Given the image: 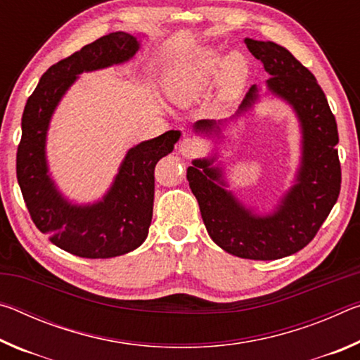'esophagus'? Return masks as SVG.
<instances>
[{
	"label": "esophagus",
	"instance_id": "34e87169",
	"mask_svg": "<svg viewBox=\"0 0 360 360\" xmlns=\"http://www.w3.org/2000/svg\"><path fill=\"white\" fill-rule=\"evenodd\" d=\"M179 152L184 157H187V158H195V157H198L203 152V144L197 138L187 136V138H184L181 141Z\"/></svg>",
	"mask_w": 360,
	"mask_h": 360
}]
</instances>
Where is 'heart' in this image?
Listing matches in <instances>:
<instances>
[{"instance_id":"1","label":"heart","mask_w":360,"mask_h":360,"mask_svg":"<svg viewBox=\"0 0 360 360\" xmlns=\"http://www.w3.org/2000/svg\"><path fill=\"white\" fill-rule=\"evenodd\" d=\"M219 72V82L227 96H236L248 77V62L240 53H230L221 62L214 51H200L176 65L169 79V96L176 103H188L214 81Z\"/></svg>"}]
</instances>
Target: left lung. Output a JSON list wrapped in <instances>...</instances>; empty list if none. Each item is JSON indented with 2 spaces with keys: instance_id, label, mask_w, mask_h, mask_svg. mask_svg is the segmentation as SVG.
<instances>
[{
  "instance_id": "left-lung-1",
  "label": "left lung",
  "mask_w": 360,
  "mask_h": 360,
  "mask_svg": "<svg viewBox=\"0 0 360 360\" xmlns=\"http://www.w3.org/2000/svg\"><path fill=\"white\" fill-rule=\"evenodd\" d=\"M245 42L270 75L266 81L270 92L288 100L300 119L303 157L297 184L273 214L255 216L218 186H224L222 173L211 168L212 158L193 160V167L187 168V181L206 230L217 246L241 259L276 260L307 246L337 203L341 187L337 120L313 72L288 49L271 41ZM255 100L257 89L252 85L238 114L251 108ZM214 129L217 125L211 120L195 124L198 131Z\"/></svg>"
}]
</instances>
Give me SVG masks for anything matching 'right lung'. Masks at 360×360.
Masks as SVG:
<instances>
[{
  "mask_svg": "<svg viewBox=\"0 0 360 360\" xmlns=\"http://www.w3.org/2000/svg\"><path fill=\"white\" fill-rule=\"evenodd\" d=\"M138 47L136 38L129 33L101 36L52 65L23 109L17 181L27 210L51 243L77 257L109 259L143 245L152 219L155 165L173 150L181 136L178 130H169L131 148L111 191L92 206L70 205L47 176L46 131L60 98L82 71L127 62Z\"/></svg>",
  "mask_w": 360,
  "mask_h": 360,
  "instance_id": "obj_1",
  "label": "right lung"
}]
</instances>
